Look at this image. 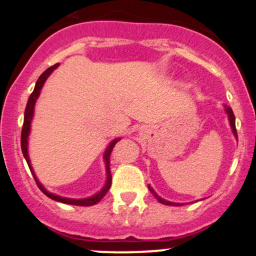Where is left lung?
<instances>
[{"label":"left lung","mask_w":256,"mask_h":256,"mask_svg":"<svg viewBox=\"0 0 256 256\" xmlns=\"http://www.w3.org/2000/svg\"><path fill=\"white\" fill-rule=\"evenodd\" d=\"M225 110H226V112H228V119H230V125H231V128H232V131H234V136L237 137V130H236V119H234V112H232V110L230 107H228V106H225ZM149 190H150V192L152 194V195L155 196V198H158V201L160 202V204H168V206H179V204H173V202H168V201H166V200H162L161 198H158V196L156 195V194H155V192L154 190L152 189L150 186H149Z\"/></svg>","instance_id":"8db88e82"}]
</instances>
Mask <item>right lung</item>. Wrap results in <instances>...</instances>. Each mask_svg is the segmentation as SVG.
<instances>
[{
    "instance_id": "obj_1",
    "label": "right lung",
    "mask_w": 256,
    "mask_h": 256,
    "mask_svg": "<svg viewBox=\"0 0 256 256\" xmlns=\"http://www.w3.org/2000/svg\"><path fill=\"white\" fill-rule=\"evenodd\" d=\"M58 66V64H55L54 66L49 67L48 70H46L40 76V78L37 79L36 82V86H34V90L32 91V94L30 95V98H28V104H26V108H25V116H24V124H22V154H24V156L26 158V162H28V167H30L32 174H34V180H36V183L38 185V188L40 189V192H42L44 195L48 196L49 198L52 200H55V201H58V202H62V204H74V206H92V204H96L98 202L101 201L102 198H104L106 194L108 192V190H110V185H112V174H110V152L113 150L114 146H116V143L118 142V140H114L113 142L110 143V146L107 148V150H106V154H104V160H106V165H107V183H106L104 188L101 190L98 194H96V195H94L92 198H82V200H72V198H60V196L58 195H54V194H50L46 192V189L42 186V185L40 184V182L37 180L36 176H34V171H32V167L30 165V160H28V132H30V125H31V120H32V116H34V104H36V100L38 98V96H40V91L42 89L44 82L46 80V78L50 76V73L54 71L55 68Z\"/></svg>"
}]
</instances>
